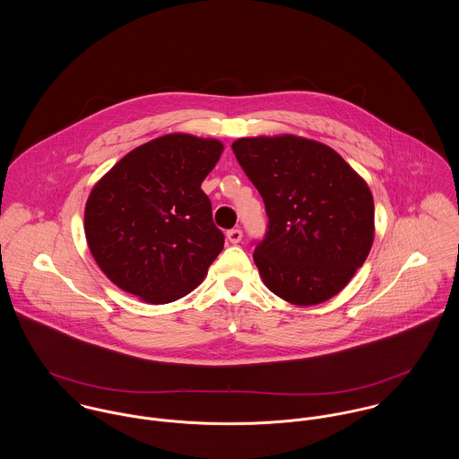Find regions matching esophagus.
Wrapping results in <instances>:
<instances>
[{
    "instance_id": "obj_1",
    "label": "esophagus",
    "mask_w": 459,
    "mask_h": 459,
    "mask_svg": "<svg viewBox=\"0 0 459 459\" xmlns=\"http://www.w3.org/2000/svg\"><path fill=\"white\" fill-rule=\"evenodd\" d=\"M226 237H228V240H230L231 244H238V242L242 240V230H240V228H233V230H230V231L226 233Z\"/></svg>"
}]
</instances>
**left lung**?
<instances>
[{"label": "left lung", "mask_w": 459, "mask_h": 459, "mask_svg": "<svg viewBox=\"0 0 459 459\" xmlns=\"http://www.w3.org/2000/svg\"><path fill=\"white\" fill-rule=\"evenodd\" d=\"M231 150L264 203L268 224L255 263L266 288L295 306L337 295L373 246L368 184L337 152L311 139L242 137Z\"/></svg>", "instance_id": "obj_1"}]
</instances>
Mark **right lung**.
I'll list each match as a JSON object with an SVG mask.
<instances>
[{"label":"right lung","instance_id":"add662e5","mask_svg":"<svg viewBox=\"0 0 459 459\" xmlns=\"http://www.w3.org/2000/svg\"><path fill=\"white\" fill-rule=\"evenodd\" d=\"M217 139L168 134L127 153L86 201L84 233L100 270L150 304L191 293L224 247L201 182Z\"/></svg>","mask_w":459,"mask_h":459}]
</instances>
